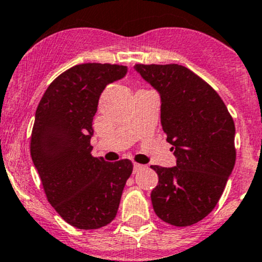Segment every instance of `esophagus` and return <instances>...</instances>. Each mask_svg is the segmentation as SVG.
<instances>
[{
	"label": "esophagus",
	"mask_w": 262,
	"mask_h": 262,
	"mask_svg": "<svg viewBox=\"0 0 262 262\" xmlns=\"http://www.w3.org/2000/svg\"><path fill=\"white\" fill-rule=\"evenodd\" d=\"M144 168H145V166H142V164L136 163V164H134V167H133V172H134V173H138V172H140V170H142V169H144Z\"/></svg>",
	"instance_id": "esophagus-1"
}]
</instances>
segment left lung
Instances as JSON below:
<instances>
[{
  "label": "left lung",
  "instance_id": "1",
  "mask_svg": "<svg viewBox=\"0 0 262 262\" xmlns=\"http://www.w3.org/2000/svg\"><path fill=\"white\" fill-rule=\"evenodd\" d=\"M161 96V124L173 145L174 167L152 166L157 216L184 227L216 207L236 161L235 123L213 89L178 64L134 66Z\"/></svg>",
  "mask_w": 262,
  "mask_h": 262
}]
</instances>
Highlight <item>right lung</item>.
Wrapping results in <instances>:
<instances>
[{
  "mask_svg": "<svg viewBox=\"0 0 262 262\" xmlns=\"http://www.w3.org/2000/svg\"><path fill=\"white\" fill-rule=\"evenodd\" d=\"M123 65H75L57 76L41 98L31 134V158L46 197L68 224L80 230L106 226L117 216L133 164L93 157L90 139L99 98L120 80Z\"/></svg>",
  "mask_w": 262,
  "mask_h": 262,
  "instance_id": "add662e5",
  "label": "right lung"
}]
</instances>
